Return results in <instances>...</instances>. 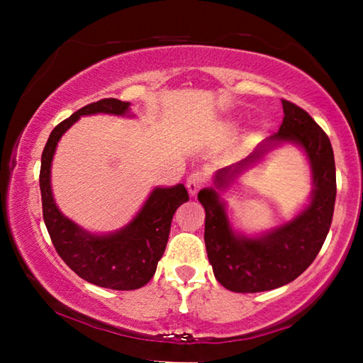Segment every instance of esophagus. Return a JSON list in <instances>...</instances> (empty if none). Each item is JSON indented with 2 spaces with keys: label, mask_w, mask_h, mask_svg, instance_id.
<instances>
[{
  "label": "esophagus",
  "mask_w": 363,
  "mask_h": 363,
  "mask_svg": "<svg viewBox=\"0 0 363 363\" xmlns=\"http://www.w3.org/2000/svg\"><path fill=\"white\" fill-rule=\"evenodd\" d=\"M205 182V174L200 173V171H196V173H192L189 177H187V182H186V187L189 190V194L195 196L196 194H199V190L201 189V186H203Z\"/></svg>",
  "instance_id": "esophagus-1"
}]
</instances>
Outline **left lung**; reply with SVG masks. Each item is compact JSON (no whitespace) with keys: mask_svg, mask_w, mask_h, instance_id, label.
Returning <instances> with one entry per match:
<instances>
[{"mask_svg":"<svg viewBox=\"0 0 363 363\" xmlns=\"http://www.w3.org/2000/svg\"><path fill=\"white\" fill-rule=\"evenodd\" d=\"M280 130L257 144L247 158L220 168L214 186L199 192L205 208V245L214 277L235 293L269 291L298 279L320 251L333 219L336 199L335 155L327 134L298 106L281 99ZM284 145L305 153L311 168L313 190L308 203L286 223L256 236L235 230L222 199L237 177Z\"/></svg>","mask_w":363,"mask_h":363,"instance_id":"obj_1","label":"left lung"}]
</instances>
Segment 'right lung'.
Masks as SVG:
<instances>
[{
    "label": "right lung",
    "mask_w": 363,
    "mask_h": 363,
    "mask_svg": "<svg viewBox=\"0 0 363 363\" xmlns=\"http://www.w3.org/2000/svg\"><path fill=\"white\" fill-rule=\"evenodd\" d=\"M130 102L102 99L89 104L54 128L41 155L40 190L43 219L59 256L73 272L89 284L130 291L149 284L167 248L171 220L177 208L189 201L184 184L155 187L130 223L108 233L83 229L59 210L51 187V167L60 138L86 115L134 116Z\"/></svg>",
    "instance_id": "add662e5"
}]
</instances>
